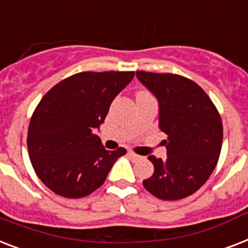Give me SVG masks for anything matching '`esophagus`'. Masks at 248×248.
<instances>
[{
    "label": "esophagus",
    "instance_id": "obj_1",
    "mask_svg": "<svg viewBox=\"0 0 248 248\" xmlns=\"http://www.w3.org/2000/svg\"><path fill=\"white\" fill-rule=\"evenodd\" d=\"M128 155H130V157H131L132 159L140 158V155H136V153H134V152H128Z\"/></svg>",
    "mask_w": 248,
    "mask_h": 248
}]
</instances>
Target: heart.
I'll return each instance as SVG.
<instances>
[{"label":"heart","mask_w":248,"mask_h":248,"mask_svg":"<svg viewBox=\"0 0 248 248\" xmlns=\"http://www.w3.org/2000/svg\"><path fill=\"white\" fill-rule=\"evenodd\" d=\"M144 93H147V91H139V93H138V95H144Z\"/></svg>","instance_id":"b5f03b06"}]
</instances>
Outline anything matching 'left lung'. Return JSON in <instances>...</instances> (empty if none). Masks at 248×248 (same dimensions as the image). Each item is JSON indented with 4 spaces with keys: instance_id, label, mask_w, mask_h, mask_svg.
Listing matches in <instances>:
<instances>
[{
    "instance_id": "1",
    "label": "left lung",
    "mask_w": 248,
    "mask_h": 248,
    "mask_svg": "<svg viewBox=\"0 0 248 248\" xmlns=\"http://www.w3.org/2000/svg\"><path fill=\"white\" fill-rule=\"evenodd\" d=\"M157 97L159 128L167 135V158L149 155L155 172L144 188L163 201H176L197 192L219 161L223 122L215 104L201 86L172 73L136 72Z\"/></svg>"
}]
</instances>
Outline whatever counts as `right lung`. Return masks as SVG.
I'll use <instances>...</instances> for the list:
<instances>
[{"instance_id":"obj_1","label":"right lung","mask_w":248,"mask_h":248,"mask_svg":"<svg viewBox=\"0 0 248 248\" xmlns=\"http://www.w3.org/2000/svg\"><path fill=\"white\" fill-rule=\"evenodd\" d=\"M135 72H81L56 83L41 99L28 127V153L41 181L65 198L89 196L124 148L107 151L95 134L113 99Z\"/></svg>"}]
</instances>
